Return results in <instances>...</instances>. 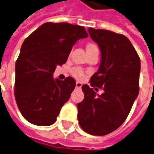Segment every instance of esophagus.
<instances>
[{"mask_svg": "<svg viewBox=\"0 0 154 154\" xmlns=\"http://www.w3.org/2000/svg\"><path fill=\"white\" fill-rule=\"evenodd\" d=\"M82 86V84L79 83V82H76V88H81Z\"/></svg>", "mask_w": 154, "mask_h": 154, "instance_id": "34e87169", "label": "esophagus"}]
</instances>
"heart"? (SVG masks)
<instances>
[{
	"label": "heart",
	"mask_w": 154,
	"mask_h": 154,
	"mask_svg": "<svg viewBox=\"0 0 154 154\" xmlns=\"http://www.w3.org/2000/svg\"><path fill=\"white\" fill-rule=\"evenodd\" d=\"M86 50H87V52H89V51H91L98 50V49H97V46H96L95 44L89 43V44L86 46ZM71 74H72V75L75 77V79H79V80H82V79L85 78L84 70L82 69H80V68H79V67L73 68V69H71Z\"/></svg>",
	"instance_id": "obj_1"
}]
</instances>
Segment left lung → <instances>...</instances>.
Segmentation results:
<instances>
[{"label": "left lung", "instance_id": "8db88e82", "mask_svg": "<svg viewBox=\"0 0 154 154\" xmlns=\"http://www.w3.org/2000/svg\"><path fill=\"white\" fill-rule=\"evenodd\" d=\"M88 32L98 45L102 59L90 79L91 87L82 85L85 97L77 105L78 120L85 132L105 136L117 130L131 112L139 93L141 61L124 35L93 28ZM95 86L104 90L102 95H96Z\"/></svg>", "mask_w": 154, "mask_h": 154}]
</instances>
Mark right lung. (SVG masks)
<instances>
[{"label": "right lung", "mask_w": 154, "mask_h": 154, "mask_svg": "<svg viewBox=\"0 0 154 154\" xmlns=\"http://www.w3.org/2000/svg\"><path fill=\"white\" fill-rule=\"evenodd\" d=\"M87 37L83 26L48 22L23 41L15 66L14 94L27 121L40 126L55 123L76 82L72 77L54 79L53 73L66 63L75 42Z\"/></svg>", "instance_id": "right-lung-1"}]
</instances>
